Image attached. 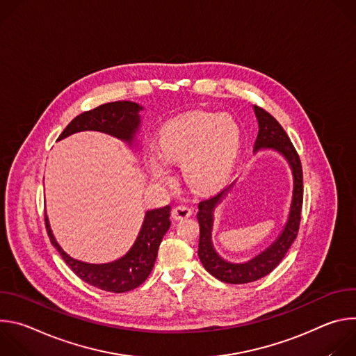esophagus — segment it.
Instances as JSON below:
<instances>
[{
	"label": "esophagus",
	"instance_id": "esophagus-1",
	"mask_svg": "<svg viewBox=\"0 0 356 356\" xmlns=\"http://www.w3.org/2000/svg\"><path fill=\"white\" fill-rule=\"evenodd\" d=\"M193 214V210L186 207V206H177L173 209L172 211V217L176 220V221H181V220H186L188 217H191Z\"/></svg>",
	"mask_w": 356,
	"mask_h": 356
}]
</instances>
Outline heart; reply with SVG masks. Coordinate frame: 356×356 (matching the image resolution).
<instances>
[{"instance_id": "1", "label": "heart", "mask_w": 356, "mask_h": 356, "mask_svg": "<svg viewBox=\"0 0 356 356\" xmlns=\"http://www.w3.org/2000/svg\"><path fill=\"white\" fill-rule=\"evenodd\" d=\"M241 142L238 122L229 115L193 111L169 121L161 131L159 149L166 161L181 163L187 184L213 191L228 177ZM150 173L166 181L169 170L159 154L149 158Z\"/></svg>"}]
</instances>
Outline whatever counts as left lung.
Listing matches in <instances>:
<instances>
[{
    "label": "left lung",
    "instance_id": "left-lung-1",
    "mask_svg": "<svg viewBox=\"0 0 356 356\" xmlns=\"http://www.w3.org/2000/svg\"><path fill=\"white\" fill-rule=\"evenodd\" d=\"M253 111H255L259 124V132L255 142V149L253 150L258 152L261 149H273L279 152L287 161L293 173V197L287 222L280 235L273 243H270L264 252H261L259 255L243 264H232L222 259L214 249L211 241L214 210L225 198L227 193L231 190V187H234L235 183H232L228 188H224L214 197L202 200L200 202L197 213V220L200 224L198 258L209 273H211L218 280L231 284L250 283L269 275L282 262L291 243L294 242L301 220L302 170L300 158L282 125L261 107L253 106Z\"/></svg>",
    "mask_w": 356,
    "mask_h": 356
}]
</instances>
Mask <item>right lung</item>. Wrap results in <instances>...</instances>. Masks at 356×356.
Segmentation results:
<instances>
[{
	"mask_svg": "<svg viewBox=\"0 0 356 356\" xmlns=\"http://www.w3.org/2000/svg\"><path fill=\"white\" fill-rule=\"evenodd\" d=\"M140 107L132 101H115L77 115L60 134L58 140L81 131H98L118 138L129 145L140 127ZM50 242L58 249L69 268L86 283L106 291L125 293L140 286L154 269L159 245L170 228V206L149 210L132 248L125 255L110 264H87L72 258L62 249L50 229L44 214Z\"/></svg>",
	"mask_w": 356,
	"mask_h": 356,
	"instance_id": "add662e5",
	"label": "right lung"
}]
</instances>
